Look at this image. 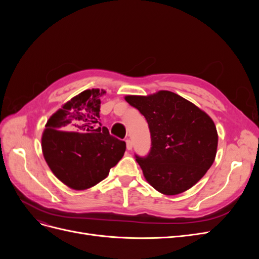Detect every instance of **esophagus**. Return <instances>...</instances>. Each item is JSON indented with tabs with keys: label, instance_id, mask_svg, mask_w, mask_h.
Here are the masks:
<instances>
[{
	"label": "esophagus",
	"instance_id": "34e87169",
	"mask_svg": "<svg viewBox=\"0 0 259 259\" xmlns=\"http://www.w3.org/2000/svg\"><path fill=\"white\" fill-rule=\"evenodd\" d=\"M132 148H133L132 140L131 139H126V149H127V150H132Z\"/></svg>",
	"mask_w": 259,
	"mask_h": 259
}]
</instances>
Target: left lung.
<instances>
[{"label":"left lung","mask_w":259,"mask_h":259,"mask_svg":"<svg viewBox=\"0 0 259 259\" xmlns=\"http://www.w3.org/2000/svg\"><path fill=\"white\" fill-rule=\"evenodd\" d=\"M125 100L146 117L150 131V151L146 156L135 154L147 182L167 195L197 184L216 156L218 135L213 120L168 91Z\"/></svg>","instance_id":"8db88e82"}]
</instances>
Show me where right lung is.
<instances>
[{
	"instance_id": "1",
	"label": "right lung",
	"mask_w": 259,
	"mask_h": 259,
	"mask_svg": "<svg viewBox=\"0 0 259 259\" xmlns=\"http://www.w3.org/2000/svg\"><path fill=\"white\" fill-rule=\"evenodd\" d=\"M105 91L88 90L54 113L45 125L42 150L59 180L84 190L105 179L125 152L126 144L110 135L99 119Z\"/></svg>"
}]
</instances>
